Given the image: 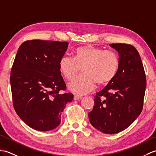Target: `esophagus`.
<instances>
[{
    "instance_id": "esophagus-1",
    "label": "esophagus",
    "mask_w": 156,
    "mask_h": 156,
    "mask_svg": "<svg viewBox=\"0 0 156 156\" xmlns=\"http://www.w3.org/2000/svg\"><path fill=\"white\" fill-rule=\"evenodd\" d=\"M82 98V96H80V95H74V99L75 101H78V100H80V99H81Z\"/></svg>"
}]
</instances>
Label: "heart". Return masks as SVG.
Wrapping results in <instances>:
<instances>
[{
  "mask_svg": "<svg viewBox=\"0 0 156 156\" xmlns=\"http://www.w3.org/2000/svg\"><path fill=\"white\" fill-rule=\"evenodd\" d=\"M120 68V58L117 53L90 45L76 48L74 58L63 56L59 62L61 74L68 81L80 72L82 74L69 84V90L77 95L92 91L96 82L107 85L114 80Z\"/></svg>",
  "mask_w": 156,
  "mask_h": 156,
  "instance_id": "b5f03b06",
  "label": "heart"
}]
</instances>
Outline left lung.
Here are the masks:
<instances>
[{"instance_id":"obj_1","label":"left lung","mask_w":156,"mask_h":156,"mask_svg":"<svg viewBox=\"0 0 156 156\" xmlns=\"http://www.w3.org/2000/svg\"><path fill=\"white\" fill-rule=\"evenodd\" d=\"M110 46L119 53L120 68L114 80L97 92L88 118L98 131L114 134L127 129L140 115L146 78L140 54L133 45L111 44Z\"/></svg>"}]
</instances>
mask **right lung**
I'll use <instances>...</instances> for the list:
<instances>
[{"label":"right lung","mask_w":156,"mask_h":156,"mask_svg":"<svg viewBox=\"0 0 156 156\" xmlns=\"http://www.w3.org/2000/svg\"><path fill=\"white\" fill-rule=\"evenodd\" d=\"M66 41L34 39L20 45L11 68L12 104L29 127L47 131L60 124L61 115L72 93H60L66 85L59 62L67 50Z\"/></svg>","instance_id":"right-lung-1"}]
</instances>
